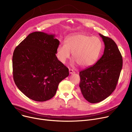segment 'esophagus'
Segmentation results:
<instances>
[{
  "mask_svg": "<svg viewBox=\"0 0 132 132\" xmlns=\"http://www.w3.org/2000/svg\"><path fill=\"white\" fill-rule=\"evenodd\" d=\"M69 72H70V74H73L75 73V72L73 71V70H71V69H69Z\"/></svg>",
  "mask_w": 132,
  "mask_h": 132,
  "instance_id": "esophagus-1",
  "label": "esophagus"
}]
</instances>
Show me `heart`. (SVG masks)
Wrapping results in <instances>:
<instances>
[{"label": "heart", "mask_w": 132, "mask_h": 132, "mask_svg": "<svg viewBox=\"0 0 132 132\" xmlns=\"http://www.w3.org/2000/svg\"><path fill=\"white\" fill-rule=\"evenodd\" d=\"M102 47L100 39L83 34L70 36L65 44H60L57 48V55L59 61L65 63L73 52V58L81 67L93 65L99 56Z\"/></svg>", "instance_id": "1"}]
</instances>
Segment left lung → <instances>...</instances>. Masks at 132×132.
I'll use <instances>...</instances> for the list:
<instances>
[{
	"mask_svg": "<svg viewBox=\"0 0 132 132\" xmlns=\"http://www.w3.org/2000/svg\"><path fill=\"white\" fill-rule=\"evenodd\" d=\"M99 35L105 45L103 55L95 65L79 72L81 92L91 103L100 102L113 92L122 67V55L114 41Z\"/></svg>",
	"mask_w": 132,
	"mask_h": 132,
	"instance_id": "8db88e82",
	"label": "left lung"
}]
</instances>
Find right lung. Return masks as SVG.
<instances>
[{
	"instance_id": "add662e5",
	"label": "right lung",
	"mask_w": 132,
	"mask_h": 132,
	"mask_svg": "<svg viewBox=\"0 0 132 132\" xmlns=\"http://www.w3.org/2000/svg\"><path fill=\"white\" fill-rule=\"evenodd\" d=\"M40 31L30 34L15 48L12 64L14 81L20 90L37 102L50 100L68 69L57 58L58 39Z\"/></svg>"
}]
</instances>
